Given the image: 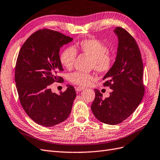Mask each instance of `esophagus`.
Returning a JSON list of instances; mask_svg holds the SVG:
<instances>
[{
    "instance_id": "1",
    "label": "esophagus",
    "mask_w": 160,
    "mask_h": 160,
    "mask_svg": "<svg viewBox=\"0 0 160 160\" xmlns=\"http://www.w3.org/2000/svg\"><path fill=\"white\" fill-rule=\"evenodd\" d=\"M84 89H85V88H83V87H76V88H75V89H76L77 92H81V91L83 90Z\"/></svg>"
}]
</instances>
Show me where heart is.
<instances>
[{"mask_svg":"<svg viewBox=\"0 0 160 160\" xmlns=\"http://www.w3.org/2000/svg\"><path fill=\"white\" fill-rule=\"evenodd\" d=\"M108 50V47L98 39H85L79 42L73 48L64 49L60 55V61L63 67L70 70L74 65L77 52H81L92 58L91 68H95L100 73H106L111 70L115 62L114 54ZM68 79L72 84L85 87L95 79V76L92 72L76 71L69 75Z\"/></svg>","mask_w":160,"mask_h":160,"instance_id":"obj_1","label":"heart"}]
</instances>
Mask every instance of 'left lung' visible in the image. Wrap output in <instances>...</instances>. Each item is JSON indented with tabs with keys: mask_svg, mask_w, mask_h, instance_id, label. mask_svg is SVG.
Masks as SVG:
<instances>
[{
	"mask_svg": "<svg viewBox=\"0 0 160 160\" xmlns=\"http://www.w3.org/2000/svg\"><path fill=\"white\" fill-rule=\"evenodd\" d=\"M118 47L113 67L103 77V85L110 87V96L95 89L96 96L91 109L100 121L118 124L129 117L139 105L145 93L143 81V64L141 54L134 38L126 29L118 27Z\"/></svg>",
	"mask_w": 160,
	"mask_h": 160,
	"instance_id": "obj_1",
	"label": "left lung"
}]
</instances>
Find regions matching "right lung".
<instances>
[{
  "label": "right lung",
  "instance_id": "right-lung-1",
  "mask_svg": "<svg viewBox=\"0 0 160 160\" xmlns=\"http://www.w3.org/2000/svg\"><path fill=\"white\" fill-rule=\"evenodd\" d=\"M72 38L54 30L40 29L25 42L17 57L15 81L21 106L37 124L52 127L69 116L76 98L73 86L64 92L52 93L50 85L63 82L58 75L62 70L60 48Z\"/></svg>",
  "mask_w": 160,
  "mask_h": 160
}]
</instances>
